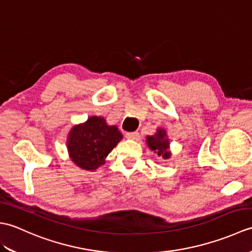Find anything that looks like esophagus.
I'll return each instance as SVG.
<instances>
[{"label": "esophagus", "instance_id": "obj_1", "mask_svg": "<svg viewBox=\"0 0 252 252\" xmlns=\"http://www.w3.org/2000/svg\"><path fill=\"white\" fill-rule=\"evenodd\" d=\"M126 136L127 138H130V140H138V138H140V134H138V132H127V133H126Z\"/></svg>", "mask_w": 252, "mask_h": 252}]
</instances>
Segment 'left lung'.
<instances>
[{"label":"left lung","mask_w":252,"mask_h":252,"mask_svg":"<svg viewBox=\"0 0 252 252\" xmlns=\"http://www.w3.org/2000/svg\"><path fill=\"white\" fill-rule=\"evenodd\" d=\"M146 142L149 149L153 152L158 154V156L162 157L163 159H169L171 156V153L169 152L170 142L167 137V132L164 129L159 127L157 129L156 134L148 135L146 137Z\"/></svg>","instance_id":"8db88e82"}]
</instances>
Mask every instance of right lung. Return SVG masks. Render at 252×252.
Returning <instances> with one entry per match:
<instances>
[{"label":"right lung","instance_id":"add662e5","mask_svg":"<svg viewBox=\"0 0 252 252\" xmlns=\"http://www.w3.org/2000/svg\"><path fill=\"white\" fill-rule=\"evenodd\" d=\"M116 126H108L103 117L92 116L81 125L74 126L68 134L69 157L79 168L96 170L122 140Z\"/></svg>","mask_w":252,"mask_h":252}]
</instances>
